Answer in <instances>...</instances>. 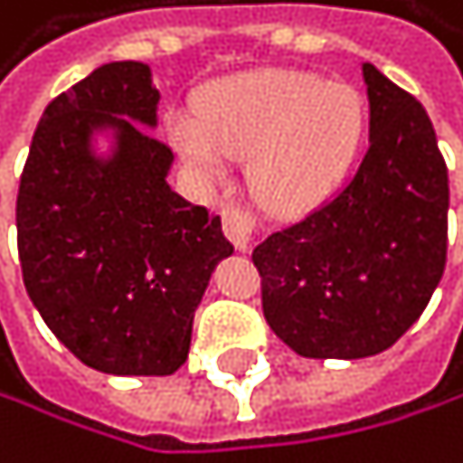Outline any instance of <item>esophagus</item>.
Here are the masks:
<instances>
[{
  "label": "esophagus",
  "mask_w": 463,
  "mask_h": 463,
  "mask_svg": "<svg viewBox=\"0 0 463 463\" xmlns=\"http://www.w3.org/2000/svg\"><path fill=\"white\" fill-rule=\"evenodd\" d=\"M222 224H224V233L227 239L236 244V250H250V241L256 239V230H259V219L250 207H241V204H227L222 213Z\"/></svg>",
  "instance_id": "esophagus-1"
}]
</instances>
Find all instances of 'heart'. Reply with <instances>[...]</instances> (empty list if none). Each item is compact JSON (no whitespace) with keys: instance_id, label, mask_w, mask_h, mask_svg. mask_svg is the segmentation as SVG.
I'll list each match as a JSON object with an SVG mask.
<instances>
[{"instance_id":"heart-1","label":"heart","mask_w":463,"mask_h":463,"mask_svg":"<svg viewBox=\"0 0 463 463\" xmlns=\"http://www.w3.org/2000/svg\"><path fill=\"white\" fill-rule=\"evenodd\" d=\"M364 125L355 88L310 73H264L210 93L202 116L175 113L170 133L204 173H222L227 153L250 156L256 196L273 210H301L341 182Z\"/></svg>"}]
</instances>
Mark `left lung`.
<instances>
[{
	"label": "left lung",
	"mask_w": 463,
	"mask_h": 463,
	"mask_svg": "<svg viewBox=\"0 0 463 463\" xmlns=\"http://www.w3.org/2000/svg\"><path fill=\"white\" fill-rule=\"evenodd\" d=\"M370 147L333 199L267 236L253 264L270 330L304 358L392 347L427 307L447 264V165L427 110L362 68Z\"/></svg>",
	"instance_id": "1"
}]
</instances>
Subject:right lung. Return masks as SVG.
I'll use <instances>...</instances> for the list:
<instances>
[{
    "label": "right lung",
    "mask_w": 463,
    "mask_h": 463,
    "mask_svg": "<svg viewBox=\"0 0 463 463\" xmlns=\"http://www.w3.org/2000/svg\"><path fill=\"white\" fill-rule=\"evenodd\" d=\"M159 90L142 61L96 68L44 108L16 196L24 290L81 364L170 375L187 358L213 267L233 253L222 219L170 190L173 150L150 130ZM99 124L119 130L110 163L90 156Z\"/></svg>",
    "instance_id": "right-lung-1"
}]
</instances>
